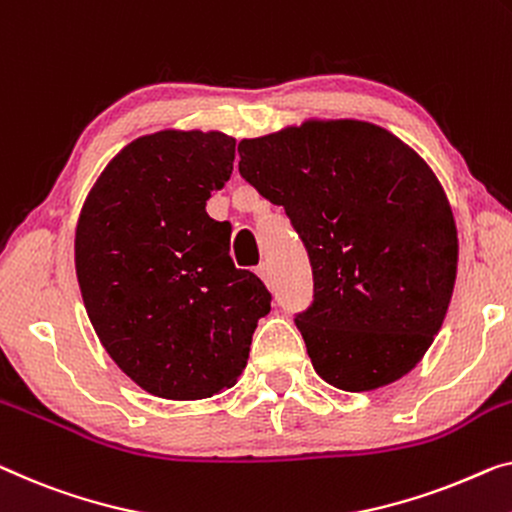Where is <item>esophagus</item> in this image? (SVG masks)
<instances>
[{"instance_id":"1","label":"esophagus","mask_w":512,"mask_h":512,"mask_svg":"<svg viewBox=\"0 0 512 512\" xmlns=\"http://www.w3.org/2000/svg\"><path fill=\"white\" fill-rule=\"evenodd\" d=\"M255 273H257V276H259V278H262L264 282H269V280H271V266H269V264H266V262H262V264H259V266H257V269H255Z\"/></svg>"}]
</instances>
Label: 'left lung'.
Masks as SVG:
<instances>
[{"instance_id": "obj_1", "label": "left lung", "mask_w": 512, "mask_h": 512, "mask_svg": "<svg viewBox=\"0 0 512 512\" xmlns=\"http://www.w3.org/2000/svg\"><path fill=\"white\" fill-rule=\"evenodd\" d=\"M239 156L241 177L285 207L308 250L315 299L294 322L317 375L358 393L414 370L457 273L455 218L430 165L356 119L241 140Z\"/></svg>"}]
</instances>
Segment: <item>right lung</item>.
I'll return each mask as SVG.
<instances>
[{
  "instance_id": "obj_1",
  "label": "right lung",
  "mask_w": 512,
  "mask_h": 512,
  "mask_svg": "<svg viewBox=\"0 0 512 512\" xmlns=\"http://www.w3.org/2000/svg\"><path fill=\"white\" fill-rule=\"evenodd\" d=\"M236 140L160 131L114 156L75 230V273L98 340L137 386L165 400L211 398L246 368L271 294L230 257L232 225L207 213Z\"/></svg>"
}]
</instances>
